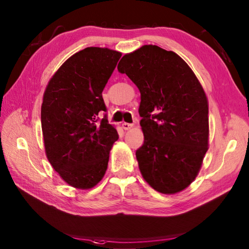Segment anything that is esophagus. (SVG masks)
I'll return each instance as SVG.
<instances>
[{"instance_id": "esophagus-1", "label": "esophagus", "mask_w": 249, "mask_h": 249, "mask_svg": "<svg viewBox=\"0 0 249 249\" xmlns=\"http://www.w3.org/2000/svg\"><path fill=\"white\" fill-rule=\"evenodd\" d=\"M133 124H130V123H125V122H124V123L123 124H122V127H123V129H125V130H128V129H130L131 127H133Z\"/></svg>"}]
</instances>
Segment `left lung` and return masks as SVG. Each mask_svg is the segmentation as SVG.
Returning <instances> with one entry per match:
<instances>
[{
    "instance_id": "obj_1",
    "label": "left lung",
    "mask_w": 249,
    "mask_h": 249,
    "mask_svg": "<svg viewBox=\"0 0 249 249\" xmlns=\"http://www.w3.org/2000/svg\"><path fill=\"white\" fill-rule=\"evenodd\" d=\"M141 94L144 142L136 151L142 177L155 190L176 194L197 177L209 145L208 98L194 71L176 52L145 45L122 57Z\"/></svg>"
}]
</instances>
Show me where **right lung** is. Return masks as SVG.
<instances>
[{"label": "right lung", "instance_id": "add662e5", "mask_svg": "<svg viewBox=\"0 0 249 249\" xmlns=\"http://www.w3.org/2000/svg\"><path fill=\"white\" fill-rule=\"evenodd\" d=\"M121 52L88 47L71 55L50 79L41 105L46 155L71 186L89 189L105 176L119 139L109 124L103 91Z\"/></svg>", "mask_w": 249, "mask_h": 249}]
</instances>
